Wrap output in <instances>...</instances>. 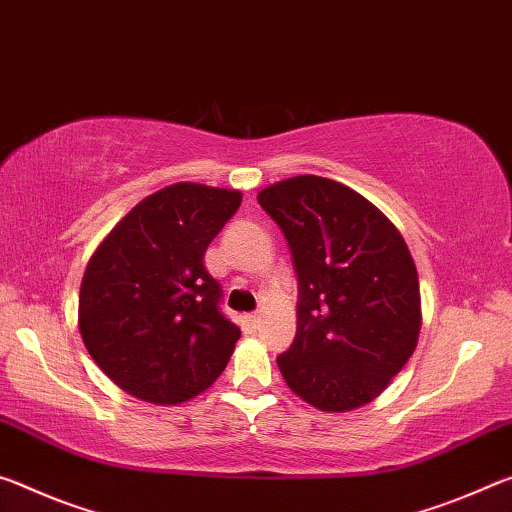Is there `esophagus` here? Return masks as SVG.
<instances>
[{
	"mask_svg": "<svg viewBox=\"0 0 512 512\" xmlns=\"http://www.w3.org/2000/svg\"><path fill=\"white\" fill-rule=\"evenodd\" d=\"M258 324H261V315H258V313H249V315L242 317V329H245V331H256Z\"/></svg>",
	"mask_w": 512,
	"mask_h": 512,
	"instance_id": "1",
	"label": "esophagus"
}]
</instances>
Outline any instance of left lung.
<instances>
[{
    "label": "left lung",
    "mask_w": 512,
    "mask_h": 512,
    "mask_svg": "<svg viewBox=\"0 0 512 512\" xmlns=\"http://www.w3.org/2000/svg\"><path fill=\"white\" fill-rule=\"evenodd\" d=\"M297 274V333L276 356L283 379L320 410L370 404L415 351L420 281L401 233L338 181L304 174L258 192Z\"/></svg>",
    "instance_id": "left-lung-1"
}]
</instances>
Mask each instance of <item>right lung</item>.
I'll return each instance as SVG.
<instances>
[{
  "label": "right lung",
  "instance_id": "obj_1",
  "mask_svg": "<svg viewBox=\"0 0 512 512\" xmlns=\"http://www.w3.org/2000/svg\"><path fill=\"white\" fill-rule=\"evenodd\" d=\"M240 192L177 183L142 199L92 254L79 329L108 379L154 404H181L224 372L240 329L204 254Z\"/></svg>",
  "mask_w": 512,
  "mask_h": 512
}]
</instances>
